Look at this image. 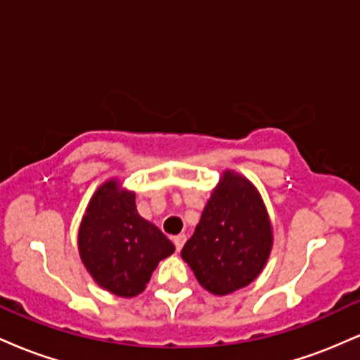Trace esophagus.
<instances>
[{
	"label": "esophagus",
	"mask_w": 360,
	"mask_h": 360,
	"mask_svg": "<svg viewBox=\"0 0 360 360\" xmlns=\"http://www.w3.org/2000/svg\"><path fill=\"white\" fill-rule=\"evenodd\" d=\"M172 242H174L176 250L179 252L181 249H183V245H184V242H186V235H176V237L172 238Z\"/></svg>",
	"instance_id": "1"
}]
</instances>
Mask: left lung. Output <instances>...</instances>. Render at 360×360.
<instances>
[{"mask_svg":"<svg viewBox=\"0 0 360 360\" xmlns=\"http://www.w3.org/2000/svg\"><path fill=\"white\" fill-rule=\"evenodd\" d=\"M271 249L272 226L259 191L225 171L181 257L206 291L225 296L257 278Z\"/></svg>","mask_w":360,"mask_h":360,"instance_id":"left-lung-1","label":"left lung"}]
</instances>
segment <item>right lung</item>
Wrapping results in <instances>:
<instances>
[{
	"label": "right lung",
	"mask_w": 360,
	"mask_h": 360,
	"mask_svg": "<svg viewBox=\"0 0 360 360\" xmlns=\"http://www.w3.org/2000/svg\"><path fill=\"white\" fill-rule=\"evenodd\" d=\"M77 245L93 279L123 298L140 295L157 264L174 252L166 235L140 217L135 193L120 189L117 179L101 184L91 198Z\"/></svg>",
	"instance_id": "add662e5"
}]
</instances>
